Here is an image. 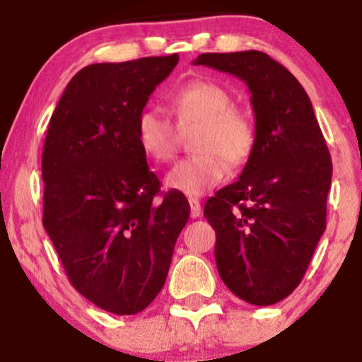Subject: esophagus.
I'll return each mask as SVG.
<instances>
[{
    "mask_svg": "<svg viewBox=\"0 0 362 362\" xmlns=\"http://www.w3.org/2000/svg\"><path fill=\"white\" fill-rule=\"evenodd\" d=\"M189 204H191V217L198 218L202 215V203H199V199L191 198L189 199Z\"/></svg>",
    "mask_w": 362,
    "mask_h": 362,
    "instance_id": "34e87169",
    "label": "esophagus"
}]
</instances>
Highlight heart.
<instances>
[{"label":"heart","mask_w":362,"mask_h":362,"mask_svg":"<svg viewBox=\"0 0 362 362\" xmlns=\"http://www.w3.org/2000/svg\"><path fill=\"white\" fill-rule=\"evenodd\" d=\"M233 96L211 80H189L168 96L170 122L158 110L138 113L134 138L140 151L154 163H168L178 148V132L198 126L192 148L198 154L175 164L166 185L175 192L198 198L224 182L231 166L242 168L255 151V126L249 115L233 108Z\"/></svg>","instance_id":"heart-1"}]
</instances>
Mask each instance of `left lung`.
I'll list each match as a JSON object with an SVG mask.
<instances>
[{
	"instance_id": "8db88e82",
	"label": "left lung",
	"mask_w": 362,
	"mask_h": 362,
	"mask_svg": "<svg viewBox=\"0 0 362 362\" xmlns=\"http://www.w3.org/2000/svg\"><path fill=\"white\" fill-rule=\"evenodd\" d=\"M194 64L243 80L252 94L254 154L203 214L217 235L222 282L250 305H275L299 286L326 231L333 175L326 140L306 90L268 54H202Z\"/></svg>"
}]
</instances>
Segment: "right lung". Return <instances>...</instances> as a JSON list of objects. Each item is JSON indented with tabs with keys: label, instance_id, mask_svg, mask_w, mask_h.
Returning <instances> with one entry per match:
<instances>
[{
	"label": "right lung",
	"instance_id": "1",
	"mask_svg": "<svg viewBox=\"0 0 362 362\" xmlns=\"http://www.w3.org/2000/svg\"><path fill=\"white\" fill-rule=\"evenodd\" d=\"M177 63L171 54L82 68L47 129L43 228L71 286L117 315L154 301L191 214L184 194L160 192L134 138L138 113Z\"/></svg>",
	"mask_w": 362,
	"mask_h": 362
}]
</instances>
